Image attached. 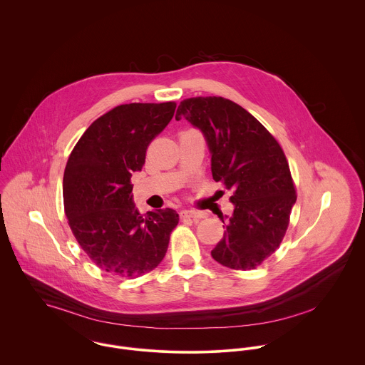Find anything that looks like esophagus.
<instances>
[{
    "mask_svg": "<svg viewBox=\"0 0 365 365\" xmlns=\"http://www.w3.org/2000/svg\"><path fill=\"white\" fill-rule=\"evenodd\" d=\"M181 216H182V217H191V219H194V220H198V219L207 217V213L198 212V210H192V209H185V210H181Z\"/></svg>",
    "mask_w": 365,
    "mask_h": 365,
    "instance_id": "34e87169",
    "label": "esophagus"
}]
</instances>
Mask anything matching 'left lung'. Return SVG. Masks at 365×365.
Returning <instances> with one entry per match:
<instances>
[{"label":"left lung","mask_w":365,"mask_h":365,"mask_svg":"<svg viewBox=\"0 0 365 365\" xmlns=\"http://www.w3.org/2000/svg\"><path fill=\"white\" fill-rule=\"evenodd\" d=\"M201 130L210 153L215 181L233 190V213L213 260L233 269H252L282 242L297 195L278 142L240 105L222 97H197L178 105L175 119Z\"/></svg>","instance_id":"left-lung-1"}]
</instances>
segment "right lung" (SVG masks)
Listing matches in <instances>:
<instances>
[{
    "label": "right lung",
    "instance_id": "right-lung-1",
    "mask_svg": "<svg viewBox=\"0 0 365 365\" xmlns=\"http://www.w3.org/2000/svg\"><path fill=\"white\" fill-rule=\"evenodd\" d=\"M175 106L119 105L90 125L68 157L63 177L68 225L93 262L116 277L135 278L156 268L178 223L171 208L142 216L130 184Z\"/></svg>",
    "mask_w": 365,
    "mask_h": 365
}]
</instances>
